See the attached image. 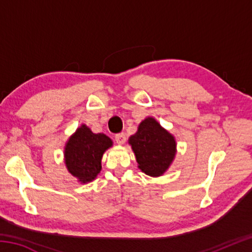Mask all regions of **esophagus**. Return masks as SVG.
Returning <instances> with one entry per match:
<instances>
[{"label": "esophagus", "instance_id": "esophagus-1", "mask_svg": "<svg viewBox=\"0 0 252 252\" xmlns=\"http://www.w3.org/2000/svg\"><path fill=\"white\" fill-rule=\"evenodd\" d=\"M114 139H116V141H117L118 144H123V143L126 142V136L125 133H119V134H117L116 136H114Z\"/></svg>", "mask_w": 252, "mask_h": 252}]
</instances>
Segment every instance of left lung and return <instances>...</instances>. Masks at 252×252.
<instances>
[{
	"mask_svg": "<svg viewBox=\"0 0 252 252\" xmlns=\"http://www.w3.org/2000/svg\"><path fill=\"white\" fill-rule=\"evenodd\" d=\"M129 144L138 162V168L150 177H160L172 164L177 155L174 135L155 118L148 117L140 123Z\"/></svg>",
	"mask_w": 252,
	"mask_h": 252,
	"instance_id": "obj_1",
	"label": "left lung"
}]
</instances>
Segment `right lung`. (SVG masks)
Returning <instances> with one entry per match:
<instances>
[{
  "label": "right lung",
  "mask_w": 252,
  "mask_h": 252,
  "mask_svg": "<svg viewBox=\"0 0 252 252\" xmlns=\"http://www.w3.org/2000/svg\"><path fill=\"white\" fill-rule=\"evenodd\" d=\"M113 141L104 133H93L85 125L79 126L64 146V164L72 176L81 183H88L97 177L104 152Z\"/></svg>",
  "instance_id": "obj_1"
}]
</instances>
